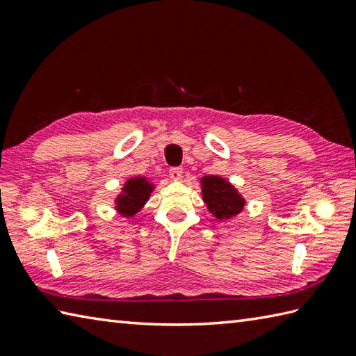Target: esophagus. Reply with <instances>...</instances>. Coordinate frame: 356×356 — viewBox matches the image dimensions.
Segmentation results:
<instances>
[{"instance_id": "1", "label": "esophagus", "mask_w": 356, "mask_h": 356, "mask_svg": "<svg viewBox=\"0 0 356 356\" xmlns=\"http://www.w3.org/2000/svg\"><path fill=\"white\" fill-rule=\"evenodd\" d=\"M182 174H184V170L182 168H171L170 170V177L172 179V180H180L182 179Z\"/></svg>"}]
</instances>
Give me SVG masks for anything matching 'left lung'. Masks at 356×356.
<instances>
[{
    "mask_svg": "<svg viewBox=\"0 0 356 356\" xmlns=\"http://www.w3.org/2000/svg\"><path fill=\"white\" fill-rule=\"evenodd\" d=\"M202 199L217 220H228L240 214L246 207V199L229 180L216 174H208L200 179Z\"/></svg>",
    "mask_w": 356,
    "mask_h": 356,
    "instance_id": "obj_1",
    "label": "left lung"
}]
</instances>
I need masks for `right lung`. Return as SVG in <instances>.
Instances as JSON below:
<instances>
[{"label": "right lung", "mask_w": 356, "mask_h": 356, "mask_svg": "<svg viewBox=\"0 0 356 356\" xmlns=\"http://www.w3.org/2000/svg\"><path fill=\"white\" fill-rule=\"evenodd\" d=\"M156 184L147 176H133L127 179L120 193L115 197V211L125 218H131L147 205Z\"/></svg>", "instance_id": "1"}]
</instances>
